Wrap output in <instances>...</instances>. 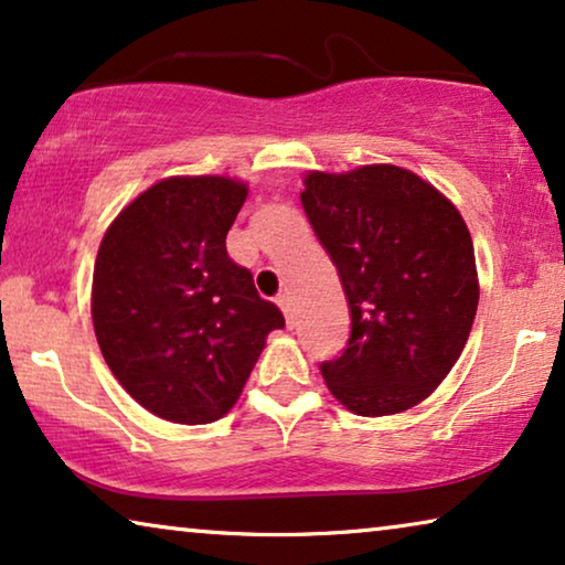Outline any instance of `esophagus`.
Wrapping results in <instances>:
<instances>
[{
	"mask_svg": "<svg viewBox=\"0 0 565 565\" xmlns=\"http://www.w3.org/2000/svg\"><path fill=\"white\" fill-rule=\"evenodd\" d=\"M276 305L281 307V312H284V317H286V324H294V297L289 291H284V294H279V297H276Z\"/></svg>",
	"mask_w": 565,
	"mask_h": 565,
	"instance_id": "obj_1",
	"label": "esophagus"
}]
</instances>
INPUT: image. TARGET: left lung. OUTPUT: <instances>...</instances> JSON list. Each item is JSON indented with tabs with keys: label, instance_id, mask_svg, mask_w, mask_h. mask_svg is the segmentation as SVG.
<instances>
[{
	"label": "left lung",
	"instance_id": "8db88e82",
	"mask_svg": "<svg viewBox=\"0 0 565 565\" xmlns=\"http://www.w3.org/2000/svg\"><path fill=\"white\" fill-rule=\"evenodd\" d=\"M301 206L351 307L343 355L320 365L324 384L361 417L415 407L456 365L479 307L463 217L433 184L388 163L309 171Z\"/></svg>",
	"mask_w": 565,
	"mask_h": 565
}]
</instances>
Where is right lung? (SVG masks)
Instances as JSON below:
<instances>
[{"mask_svg": "<svg viewBox=\"0 0 565 565\" xmlns=\"http://www.w3.org/2000/svg\"><path fill=\"white\" fill-rule=\"evenodd\" d=\"M248 186L171 177L146 189L102 237L92 320L102 355L135 402L179 425H206L241 396L271 330L274 301L227 256Z\"/></svg>", "mask_w": 565, "mask_h": 565, "instance_id": "obj_1", "label": "right lung"}]
</instances>
